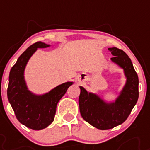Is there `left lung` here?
Here are the masks:
<instances>
[{
  "mask_svg": "<svg viewBox=\"0 0 150 150\" xmlns=\"http://www.w3.org/2000/svg\"><path fill=\"white\" fill-rule=\"evenodd\" d=\"M111 61L123 68L126 84L115 102H104L96 94L80 86L79 110L82 118L100 130H108L121 125L128 118L139 99V78L131 59L125 52L117 47L108 49Z\"/></svg>",
  "mask_w": 150,
  "mask_h": 150,
  "instance_id": "8db88e82",
  "label": "left lung"
}]
</instances>
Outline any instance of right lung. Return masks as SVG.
Instances as JSON below:
<instances>
[{"mask_svg":"<svg viewBox=\"0 0 150 150\" xmlns=\"http://www.w3.org/2000/svg\"><path fill=\"white\" fill-rule=\"evenodd\" d=\"M50 45L36 42L21 54L9 74L8 101L20 123L33 130H41L54 121L57 103L65 94L73 82H68L43 95H35L29 91L24 79V70L27 62L38 48Z\"/></svg>","mask_w":150,"mask_h":150,"instance_id":"add662e5","label":"right lung"}]
</instances>
